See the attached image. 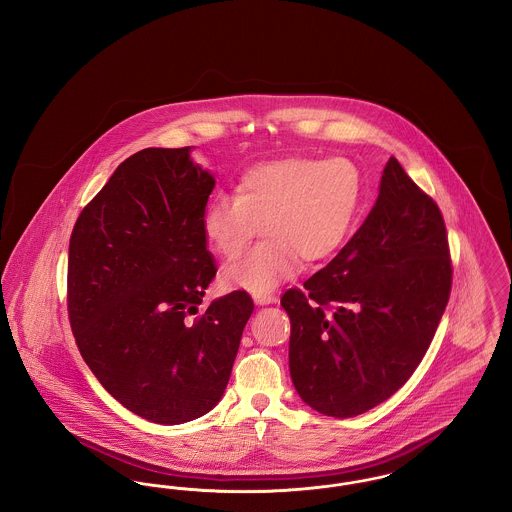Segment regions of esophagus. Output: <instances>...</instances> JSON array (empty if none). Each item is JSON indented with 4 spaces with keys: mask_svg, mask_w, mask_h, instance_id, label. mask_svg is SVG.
Wrapping results in <instances>:
<instances>
[{
    "mask_svg": "<svg viewBox=\"0 0 512 512\" xmlns=\"http://www.w3.org/2000/svg\"><path fill=\"white\" fill-rule=\"evenodd\" d=\"M254 302H256V304H260V306H266V304H275V302H277V296L254 295Z\"/></svg>",
    "mask_w": 512,
    "mask_h": 512,
    "instance_id": "obj_1",
    "label": "esophagus"
}]
</instances>
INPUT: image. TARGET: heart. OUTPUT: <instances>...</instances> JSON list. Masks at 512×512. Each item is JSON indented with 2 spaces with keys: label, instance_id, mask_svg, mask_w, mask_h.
Returning a JSON list of instances; mask_svg holds the SVG:
<instances>
[{
  "label": "heart",
  "instance_id": "obj_1",
  "mask_svg": "<svg viewBox=\"0 0 512 512\" xmlns=\"http://www.w3.org/2000/svg\"><path fill=\"white\" fill-rule=\"evenodd\" d=\"M216 194L202 217L204 237L237 258L262 229L269 239L221 271L227 289L264 295L291 277L300 258L320 264L347 241L362 200V179L345 158H279L250 165L235 187Z\"/></svg>",
  "mask_w": 512,
  "mask_h": 512
}]
</instances>
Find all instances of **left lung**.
Returning <instances> with one entry per match:
<instances>
[{"label":"left lung","mask_w":512,"mask_h":512,"mask_svg":"<svg viewBox=\"0 0 512 512\" xmlns=\"http://www.w3.org/2000/svg\"><path fill=\"white\" fill-rule=\"evenodd\" d=\"M445 221L395 158L372 212L341 252L281 306L298 397L352 418L399 391L430 347L451 293Z\"/></svg>","instance_id":"left-lung-1"}]
</instances>
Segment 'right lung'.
<instances>
[{
    "mask_svg": "<svg viewBox=\"0 0 512 512\" xmlns=\"http://www.w3.org/2000/svg\"><path fill=\"white\" fill-rule=\"evenodd\" d=\"M187 148H146L84 208L69 243L67 306L82 358L113 399L185 424L221 399L254 302L202 306L216 277L202 217L216 179Z\"/></svg>",
    "mask_w": 512,
    "mask_h": 512,
    "instance_id": "1",
    "label": "right lung"
}]
</instances>
